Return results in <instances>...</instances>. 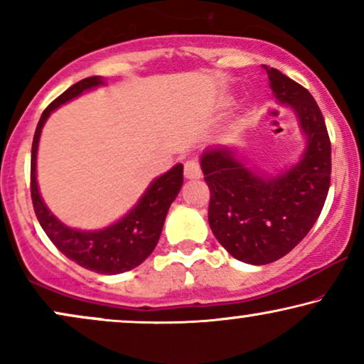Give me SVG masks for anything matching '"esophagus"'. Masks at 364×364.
<instances>
[{"label":"esophagus","instance_id":"obj_1","mask_svg":"<svg viewBox=\"0 0 364 364\" xmlns=\"http://www.w3.org/2000/svg\"><path fill=\"white\" fill-rule=\"evenodd\" d=\"M183 176H186V178H191V181H193V178H200L202 168H200V166H198V162L187 161L186 164H183Z\"/></svg>","mask_w":364,"mask_h":364}]
</instances>
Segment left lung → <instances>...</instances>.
Masks as SVG:
<instances>
[{
    "label": "left lung",
    "mask_w": 364,
    "mask_h": 364,
    "mask_svg": "<svg viewBox=\"0 0 364 364\" xmlns=\"http://www.w3.org/2000/svg\"><path fill=\"white\" fill-rule=\"evenodd\" d=\"M263 68L275 97L300 117L306 134L301 161L277 178L250 171L228 147L208 149L200 161L213 235L232 257L252 265L285 257L306 237L325 205L331 176V142L316 101L278 69Z\"/></svg>",
    "instance_id": "8db88e82"
}]
</instances>
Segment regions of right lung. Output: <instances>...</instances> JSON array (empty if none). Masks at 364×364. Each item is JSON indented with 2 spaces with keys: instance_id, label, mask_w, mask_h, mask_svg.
I'll return each mask as SVG.
<instances>
[{
  "instance_id": "add662e5",
  "label": "right lung",
  "mask_w": 364,
  "mask_h": 364,
  "mask_svg": "<svg viewBox=\"0 0 364 364\" xmlns=\"http://www.w3.org/2000/svg\"><path fill=\"white\" fill-rule=\"evenodd\" d=\"M99 84H102V79L97 76L82 79V81L73 84L68 91H64L44 109L33 139L31 198L34 213H36L43 230L46 232L49 240L56 245L59 252L87 270L104 273V275H116V273L139 267L154 252L159 237H161L168 207L182 187L183 167L182 164H177L171 171L156 178L137 205L117 223L104 228V230L81 232L59 222L44 205L38 191L36 154L39 136H41L44 122L54 109Z\"/></svg>"
}]
</instances>
